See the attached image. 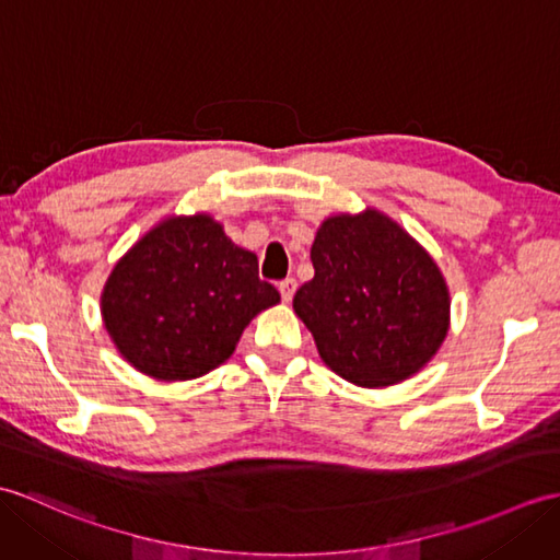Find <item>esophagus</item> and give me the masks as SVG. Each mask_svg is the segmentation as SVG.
Returning <instances> with one entry per match:
<instances>
[{"label": "esophagus", "instance_id": "obj_1", "mask_svg": "<svg viewBox=\"0 0 560 560\" xmlns=\"http://www.w3.org/2000/svg\"><path fill=\"white\" fill-rule=\"evenodd\" d=\"M295 289H298L295 279H283V281H279V293H281V301H283V303H289L291 298H293V293H295Z\"/></svg>", "mask_w": 560, "mask_h": 560}]
</instances>
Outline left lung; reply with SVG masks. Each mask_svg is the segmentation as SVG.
<instances>
[{
  "instance_id": "obj_1",
  "label": "left lung",
  "mask_w": 560,
  "mask_h": 560,
  "mask_svg": "<svg viewBox=\"0 0 560 560\" xmlns=\"http://www.w3.org/2000/svg\"><path fill=\"white\" fill-rule=\"evenodd\" d=\"M315 277L293 310L322 360L358 386H392L444 343L448 289L434 259L396 221L368 210L331 217L310 250Z\"/></svg>"
}]
</instances>
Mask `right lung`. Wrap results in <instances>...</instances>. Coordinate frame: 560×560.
Returning <instances> with one entry per match:
<instances>
[{"label":"right lung","instance_id":"1","mask_svg":"<svg viewBox=\"0 0 560 560\" xmlns=\"http://www.w3.org/2000/svg\"><path fill=\"white\" fill-rule=\"evenodd\" d=\"M279 303L257 257L210 217H178L136 243L102 293L121 355L154 380H195L221 365L259 310Z\"/></svg>","mask_w":560,"mask_h":560}]
</instances>
